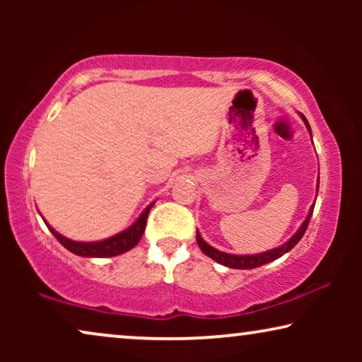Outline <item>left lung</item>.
I'll return each mask as SVG.
<instances>
[{"label": "left lung", "mask_w": 362, "mask_h": 362, "mask_svg": "<svg viewBox=\"0 0 362 362\" xmlns=\"http://www.w3.org/2000/svg\"><path fill=\"white\" fill-rule=\"evenodd\" d=\"M301 120L305 122L306 128H308L310 135H311V128H310V123L306 120L305 115H301ZM313 140V138H311ZM318 187H320V177H318V185H316V194H318ZM313 209H315V204L310 207L308 211V216H306V219L303 221V224L298 227V230L295 232L293 235L290 237L288 240L285 242L284 245H279L275 247V249L272 250H267V252H262V254H254V255H234V254H227V252H222V250H217L214 247L207 244V242L202 239L199 232L196 230V240H197V245H199V249L204 252L207 257H211L212 260H216L217 264L224 265V267H229V269H239V270H249V269H257V267L260 265H265L269 264V262H274L276 259H280L281 255H285L286 252H290L293 247L298 244L301 237H303L306 227L310 224V219H311V214H313Z\"/></svg>", "instance_id": "1"}]
</instances>
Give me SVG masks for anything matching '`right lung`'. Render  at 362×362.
<instances>
[{"label":"right lung","mask_w":362,"mask_h":362,"mask_svg":"<svg viewBox=\"0 0 362 362\" xmlns=\"http://www.w3.org/2000/svg\"><path fill=\"white\" fill-rule=\"evenodd\" d=\"M153 204H155V202H151L150 206H146L145 211L140 214V217H138V219L133 222L128 229L118 232V234L108 237V239L95 240V242H78V240L67 239V237L59 234L56 229H52L46 221L44 222H46V226L49 227V230L52 232L54 237H56V239L61 242L69 252H72V254L81 255V257H88V259H105V257H115V255L125 254V252L132 250L133 247L140 242L143 232H145L146 219Z\"/></svg>","instance_id":"1"}]
</instances>
